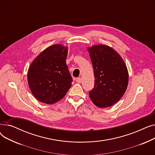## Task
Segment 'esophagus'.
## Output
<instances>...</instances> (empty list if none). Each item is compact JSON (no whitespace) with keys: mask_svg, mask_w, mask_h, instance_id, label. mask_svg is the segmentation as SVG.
Masks as SVG:
<instances>
[{"mask_svg":"<svg viewBox=\"0 0 155 155\" xmlns=\"http://www.w3.org/2000/svg\"><path fill=\"white\" fill-rule=\"evenodd\" d=\"M76 82H77V83H78V84H80L81 82H82V79H81L80 78H77L76 79Z\"/></svg>","mask_w":155,"mask_h":155,"instance_id":"esophagus-1","label":"esophagus"}]
</instances>
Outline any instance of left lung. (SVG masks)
Masks as SVG:
<instances>
[{
	"label": "left lung",
	"mask_w": 155,
	"mask_h": 155,
	"mask_svg": "<svg viewBox=\"0 0 155 155\" xmlns=\"http://www.w3.org/2000/svg\"><path fill=\"white\" fill-rule=\"evenodd\" d=\"M88 51L95 78L89 97L97 107H110L118 102L126 91L127 68L121 56L108 46H92L88 48Z\"/></svg>",
	"instance_id": "8db88e82"
}]
</instances>
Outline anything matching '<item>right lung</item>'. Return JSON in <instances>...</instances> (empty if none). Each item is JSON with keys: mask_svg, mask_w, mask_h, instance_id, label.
Instances as JSON below:
<instances>
[{"mask_svg": "<svg viewBox=\"0 0 155 155\" xmlns=\"http://www.w3.org/2000/svg\"><path fill=\"white\" fill-rule=\"evenodd\" d=\"M68 48L61 45L48 47L32 62L28 71L30 90L41 102L53 104L66 95L72 78L66 63Z\"/></svg>", "mask_w": 155, "mask_h": 155, "instance_id": "add662e5", "label": "right lung"}]
</instances>
